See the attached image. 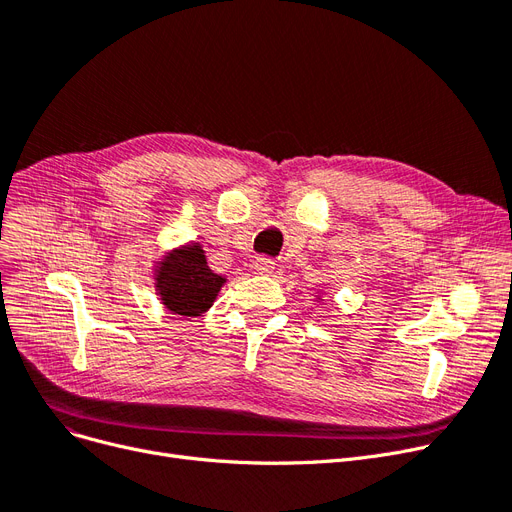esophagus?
<instances>
[{
    "instance_id": "obj_1",
    "label": "esophagus",
    "mask_w": 512,
    "mask_h": 512,
    "mask_svg": "<svg viewBox=\"0 0 512 512\" xmlns=\"http://www.w3.org/2000/svg\"><path fill=\"white\" fill-rule=\"evenodd\" d=\"M253 270H255V274H259V276H272V272H274V261H272V259H265V257H257V259L253 261Z\"/></svg>"
}]
</instances>
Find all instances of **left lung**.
<instances>
[{
	"instance_id": "left-lung-1",
	"label": "left lung",
	"mask_w": 512,
	"mask_h": 512,
	"mask_svg": "<svg viewBox=\"0 0 512 512\" xmlns=\"http://www.w3.org/2000/svg\"><path fill=\"white\" fill-rule=\"evenodd\" d=\"M316 301H318V303H320V301H324V299H322V297H320V295H318V297H316Z\"/></svg>"
}]
</instances>
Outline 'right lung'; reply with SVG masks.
Segmentation results:
<instances>
[{
	"label": "right lung",
	"mask_w": 512,
	"mask_h": 512,
	"mask_svg": "<svg viewBox=\"0 0 512 512\" xmlns=\"http://www.w3.org/2000/svg\"><path fill=\"white\" fill-rule=\"evenodd\" d=\"M226 276L215 274L201 242H184L152 263V284L163 307L180 318H198L215 303Z\"/></svg>",
	"instance_id": "right-lung-1"
}]
</instances>
